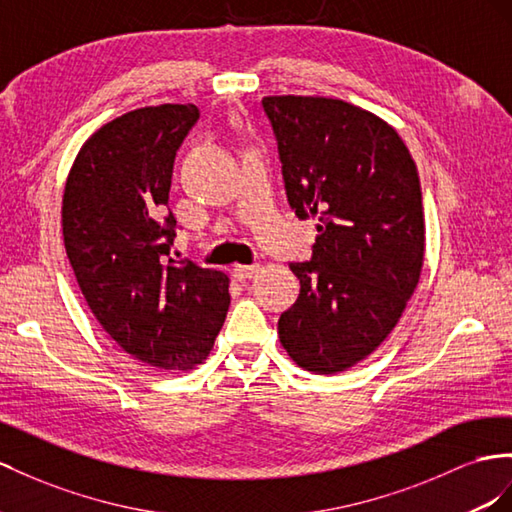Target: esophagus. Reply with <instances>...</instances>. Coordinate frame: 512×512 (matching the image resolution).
<instances>
[{
	"label": "esophagus",
	"mask_w": 512,
	"mask_h": 512,
	"mask_svg": "<svg viewBox=\"0 0 512 512\" xmlns=\"http://www.w3.org/2000/svg\"><path fill=\"white\" fill-rule=\"evenodd\" d=\"M259 264H251V266H242V264H238V266H233V277L238 279V281H246V279H251L253 274H257L259 272Z\"/></svg>",
	"instance_id": "esophagus-1"
}]
</instances>
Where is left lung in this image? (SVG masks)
<instances>
[{
	"label": "left lung",
	"instance_id": "obj_1",
	"mask_svg": "<svg viewBox=\"0 0 512 512\" xmlns=\"http://www.w3.org/2000/svg\"><path fill=\"white\" fill-rule=\"evenodd\" d=\"M279 142L287 201L318 218L311 261L290 264L296 303L279 339L313 374L357 365L402 318L424 266V207L413 157L381 116L331 97L261 101Z\"/></svg>",
	"mask_w": 512,
	"mask_h": 512
}]
</instances>
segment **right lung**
Here are the masks:
<instances>
[{"label": "right lung", "mask_w": 512, "mask_h": 512, "mask_svg": "<svg viewBox=\"0 0 512 512\" xmlns=\"http://www.w3.org/2000/svg\"><path fill=\"white\" fill-rule=\"evenodd\" d=\"M196 119L192 103L116 116L82 144L62 196L64 248L90 311L127 355L160 370L203 363L231 303L225 272L168 257L170 177Z\"/></svg>", "instance_id": "add662e5"}]
</instances>
